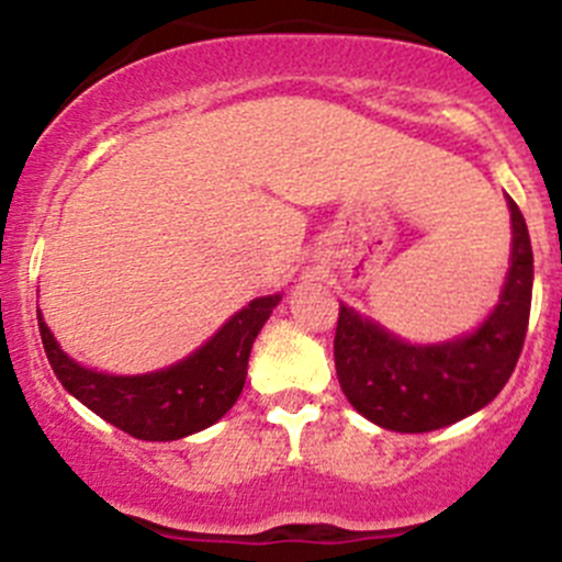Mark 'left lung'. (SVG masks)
<instances>
[{"instance_id": "8db88e82", "label": "left lung", "mask_w": 562, "mask_h": 562, "mask_svg": "<svg viewBox=\"0 0 562 562\" xmlns=\"http://www.w3.org/2000/svg\"><path fill=\"white\" fill-rule=\"evenodd\" d=\"M514 249L497 307L472 335L412 346L340 304L335 370L348 403L386 431L426 434L492 403L519 362L532 302V247L508 198Z\"/></svg>"}]
</instances>
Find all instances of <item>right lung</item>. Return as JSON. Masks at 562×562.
I'll list each match as a JSON object with an SVG mask.
<instances>
[{"instance_id": "add662e5", "label": "right lung", "mask_w": 562, "mask_h": 562, "mask_svg": "<svg viewBox=\"0 0 562 562\" xmlns=\"http://www.w3.org/2000/svg\"><path fill=\"white\" fill-rule=\"evenodd\" d=\"M280 299V293L252 299L198 351L170 368L143 375L98 373L70 359L54 340L41 310L37 329L54 375L76 401L131 437L172 442L214 426L231 412L247 381L255 337Z\"/></svg>"}]
</instances>
